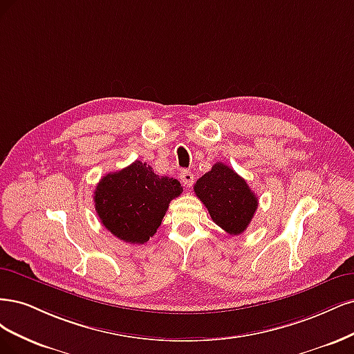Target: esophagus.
Returning <instances> with one entry per match:
<instances>
[{
  "mask_svg": "<svg viewBox=\"0 0 354 354\" xmlns=\"http://www.w3.org/2000/svg\"><path fill=\"white\" fill-rule=\"evenodd\" d=\"M182 184H184L187 188H191V185L194 184V174L189 172V170H182L179 175Z\"/></svg>",
  "mask_w": 354,
  "mask_h": 354,
  "instance_id": "obj_1",
  "label": "esophagus"
}]
</instances>
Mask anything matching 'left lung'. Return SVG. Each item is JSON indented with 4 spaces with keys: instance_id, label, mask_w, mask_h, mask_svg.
I'll use <instances>...</instances> for the list:
<instances>
[{
    "instance_id": "obj_1",
    "label": "left lung",
    "mask_w": 354,
    "mask_h": 354,
    "mask_svg": "<svg viewBox=\"0 0 354 354\" xmlns=\"http://www.w3.org/2000/svg\"><path fill=\"white\" fill-rule=\"evenodd\" d=\"M213 222L231 235L243 234L257 210V197L247 182L223 163L213 165L194 185Z\"/></svg>"
}]
</instances>
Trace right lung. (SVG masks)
<instances>
[{
	"mask_svg": "<svg viewBox=\"0 0 354 354\" xmlns=\"http://www.w3.org/2000/svg\"><path fill=\"white\" fill-rule=\"evenodd\" d=\"M182 194L179 180L158 176L135 160L119 172L102 176L94 192L101 223L124 243L144 244L157 232L169 203Z\"/></svg>",
	"mask_w": 354,
	"mask_h": 354,
	"instance_id": "add662e5",
	"label": "right lung"
}]
</instances>
